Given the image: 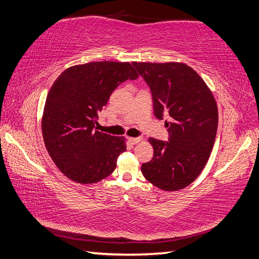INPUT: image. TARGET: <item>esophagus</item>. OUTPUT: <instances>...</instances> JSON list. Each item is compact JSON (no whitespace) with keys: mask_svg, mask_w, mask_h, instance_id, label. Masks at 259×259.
I'll return each instance as SVG.
<instances>
[{"mask_svg":"<svg viewBox=\"0 0 259 259\" xmlns=\"http://www.w3.org/2000/svg\"><path fill=\"white\" fill-rule=\"evenodd\" d=\"M141 137H130L128 139V141H130V143H132V144H136V143H139V142H141Z\"/></svg>","mask_w":259,"mask_h":259,"instance_id":"obj_1","label":"esophagus"}]
</instances>
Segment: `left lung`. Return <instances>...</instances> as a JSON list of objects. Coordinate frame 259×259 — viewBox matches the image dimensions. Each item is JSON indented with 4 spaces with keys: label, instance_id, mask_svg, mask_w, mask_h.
I'll return each instance as SVG.
<instances>
[{
    "label": "left lung",
    "instance_id": "8db88e82",
    "mask_svg": "<svg viewBox=\"0 0 259 259\" xmlns=\"http://www.w3.org/2000/svg\"><path fill=\"white\" fill-rule=\"evenodd\" d=\"M133 66L151 91L155 117L168 116V140H148L154 155L142 164V173L160 189L178 191L196 180L209 158L218 124L215 99L203 78L183 63Z\"/></svg>",
    "mask_w": 259,
    "mask_h": 259
}]
</instances>
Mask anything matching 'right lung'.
<instances>
[{
    "mask_svg": "<svg viewBox=\"0 0 259 259\" xmlns=\"http://www.w3.org/2000/svg\"><path fill=\"white\" fill-rule=\"evenodd\" d=\"M139 74L130 63L91 62L67 68L45 102L42 132L51 158L70 180L92 184L111 175L126 151L124 137L96 131L113 91Z\"/></svg>",
    "mask_w": 259,
    "mask_h": 259,
    "instance_id": "right-lung-1",
    "label": "right lung"
}]
</instances>
